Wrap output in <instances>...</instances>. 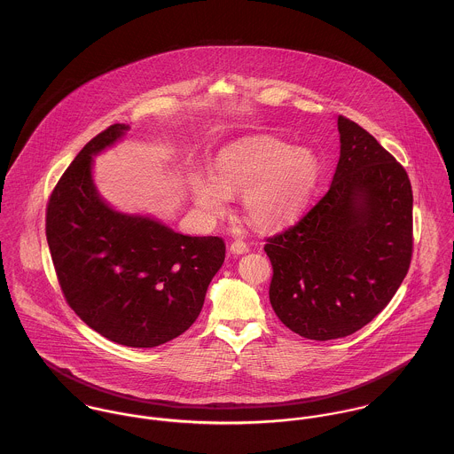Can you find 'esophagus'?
Masks as SVG:
<instances>
[{
	"mask_svg": "<svg viewBox=\"0 0 454 454\" xmlns=\"http://www.w3.org/2000/svg\"><path fill=\"white\" fill-rule=\"evenodd\" d=\"M250 250V247L245 243V241H241V239H236L234 243H231V252L234 254V255H243V254H247Z\"/></svg>",
	"mask_w": 454,
	"mask_h": 454,
	"instance_id": "esophagus-1",
	"label": "esophagus"
}]
</instances>
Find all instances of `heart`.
<instances>
[{"label": "heart", "mask_w": 454, "mask_h": 454, "mask_svg": "<svg viewBox=\"0 0 454 454\" xmlns=\"http://www.w3.org/2000/svg\"><path fill=\"white\" fill-rule=\"evenodd\" d=\"M322 166L306 148L262 136L225 146L215 160L213 180L195 175V204L207 215L223 213L227 197L243 195L247 218L260 229L297 220L318 185Z\"/></svg>", "instance_id": "heart-1"}]
</instances>
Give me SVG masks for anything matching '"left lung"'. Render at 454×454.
Listing matches in <instances>:
<instances>
[{
	"label": "left lung",
	"mask_w": 454,
	"mask_h": 454,
	"mask_svg": "<svg viewBox=\"0 0 454 454\" xmlns=\"http://www.w3.org/2000/svg\"><path fill=\"white\" fill-rule=\"evenodd\" d=\"M340 157L324 197L292 227L267 238L269 301L292 332L330 340L372 322L412 257V189L400 162L339 115Z\"/></svg>",
	"instance_id": "left-lung-1"
}]
</instances>
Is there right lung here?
<instances>
[{
	"instance_id": "1",
	"label": "right lung",
	"mask_w": 454,
	"mask_h": 454,
	"mask_svg": "<svg viewBox=\"0 0 454 454\" xmlns=\"http://www.w3.org/2000/svg\"><path fill=\"white\" fill-rule=\"evenodd\" d=\"M128 129L114 124L80 150L49 197L45 234L69 308L117 344L155 348L197 320L225 243L117 213L99 199L92 155Z\"/></svg>"
}]
</instances>
